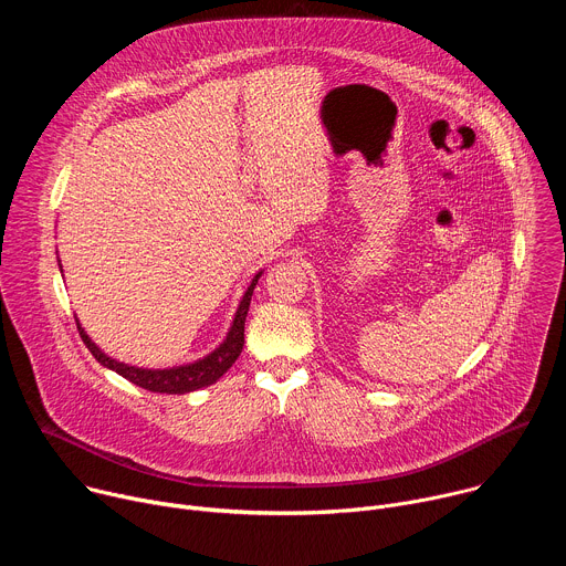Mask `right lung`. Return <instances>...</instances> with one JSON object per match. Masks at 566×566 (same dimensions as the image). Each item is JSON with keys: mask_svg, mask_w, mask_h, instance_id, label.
Masks as SVG:
<instances>
[{"mask_svg": "<svg viewBox=\"0 0 566 566\" xmlns=\"http://www.w3.org/2000/svg\"><path fill=\"white\" fill-rule=\"evenodd\" d=\"M260 277H262V271L253 277L244 297H241L226 340L212 354H208V356H203V358H199L190 365H179V367H168V369H143V367L118 363V360L109 358L105 352H101L96 347V343L87 336V332L83 329V325H80L77 317H75V325H77L80 338H83L87 349L94 354V358L103 367L120 374L129 382L143 387V389H149V391L188 394V391H195V389H201V387H208V385L217 382L232 367V363L239 358L241 349H244V322H247L251 297H253V291H255V284H258Z\"/></svg>", "mask_w": 566, "mask_h": 566, "instance_id": "1", "label": "right lung"}]
</instances>
